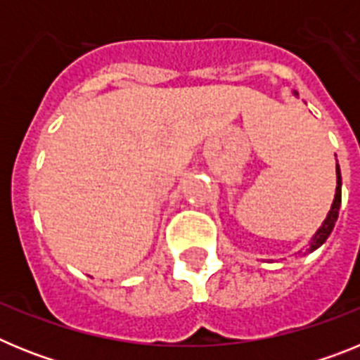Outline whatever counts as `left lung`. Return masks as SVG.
Wrapping results in <instances>:
<instances>
[{"instance_id": "1", "label": "left lung", "mask_w": 360, "mask_h": 360, "mask_svg": "<svg viewBox=\"0 0 360 360\" xmlns=\"http://www.w3.org/2000/svg\"><path fill=\"white\" fill-rule=\"evenodd\" d=\"M294 95L297 97V91H294ZM335 174H337V187H335V196H333L332 207H330L328 214L324 218V221L321 224V227L317 229L316 234L310 238L308 241V247L304 250H299V252L307 256V254L314 252L316 249H319L324 241L328 240V236L332 234L333 227H335V221L339 218V209H341V195H342V178H341V169H339V164H335Z\"/></svg>"}]
</instances>
